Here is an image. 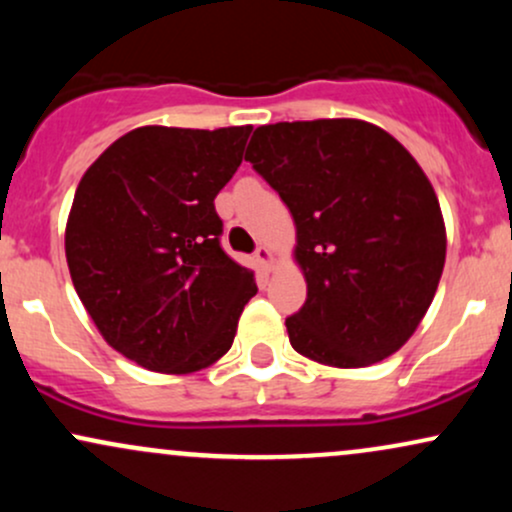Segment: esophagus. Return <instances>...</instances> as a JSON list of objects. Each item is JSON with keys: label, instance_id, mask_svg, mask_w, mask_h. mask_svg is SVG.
I'll list each match as a JSON object with an SVG mask.
<instances>
[{"label": "esophagus", "instance_id": "esophagus-1", "mask_svg": "<svg viewBox=\"0 0 512 512\" xmlns=\"http://www.w3.org/2000/svg\"><path fill=\"white\" fill-rule=\"evenodd\" d=\"M255 260L260 262V267H262V269H272V262H274L272 250H269L267 245H260V248L255 250Z\"/></svg>", "mask_w": 512, "mask_h": 512}]
</instances>
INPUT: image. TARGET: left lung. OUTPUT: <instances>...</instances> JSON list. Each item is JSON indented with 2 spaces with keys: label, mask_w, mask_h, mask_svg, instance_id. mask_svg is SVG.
Wrapping results in <instances>:
<instances>
[{
  "label": "left lung",
  "mask_w": 512,
  "mask_h": 512,
  "mask_svg": "<svg viewBox=\"0 0 512 512\" xmlns=\"http://www.w3.org/2000/svg\"><path fill=\"white\" fill-rule=\"evenodd\" d=\"M245 161L296 221L308 298L286 317L293 349L334 368L402 349L445 264L443 214L414 156L385 129L342 117L257 127Z\"/></svg>",
  "instance_id": "8db88e82"
}]
</instances>
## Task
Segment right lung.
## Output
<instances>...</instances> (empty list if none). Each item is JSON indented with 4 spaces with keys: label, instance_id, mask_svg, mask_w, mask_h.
Masks as SVG:
<instances>
[{
    "label": "right lung",
    "instance_id": "obj_1",
    "mask_svg": "<svg viewBox=\"0 0 512 512\" xmlns=\"http://www.w3.org/2000/svg\"><path fill=\"white\" fill-rule=\"evenodd\" d=\"M252 127H139L76 187L64 250L103 339L156 373H195L231 349L255 274L221 248L214 209Z\"/></svg>",
    "mask_w": 512,
    "mask_h": 512
}]
</instances>
